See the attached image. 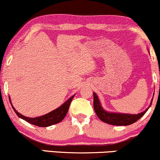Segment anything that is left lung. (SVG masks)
<instances>
[{
	"label": "left lung",
	"mask_w": 160,
	"mask_h": 160,
	"mask_svg": "<svg viewBox=\"0 0 160 160\" xmlns=\"http://www.w3.org/2000/svg\"><path fill=\"white\" fill-rule=\"evenodd\" d=\"M93 97H94V98H93L94 110L98 118L102 121H103L104 122L113 125V126H128V125H131L135 122L141 117L144 115V113L148 111V108L151 106L152 102H153V99H152L151 103H150L148 109L138 113V114H127V113H109V112L105 111L101 106L98 96L95 92L93 93Z\"/></svg>",
	"instance_id": "left-lung-1"
}]
</instances>
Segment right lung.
<instances>
[{
  "label": "right lung",
  "instance_id": "add662e5",
  "mask_svg": "<svg viewBox=\"0 0 160 160\" xmlns=\"http://www.w3.org/2000/svg\"><path fill=\"white\" fill-rule=\"evenodd\" d=\"M74 95H73L72 97H71L67 102H65L62 106H60L59 108H57V109L54 110V111L49 112L47 114H45L43 116H41V117H35V118H30V117H25V116L22 115L21 113H19L15 108H13L12 104V109L15 111V113L17 114V116L20 118L25 120L26 122H29V123L34 125V126H40V127H47V126H52V125L56 124L58 122H60L61 121L65 118V117L67 114L68 111L70 104H71V101H72L73 98H74ZM9 99H10V102L11 104V101L10 97H9Z\"/></svg>",
  "mask_w": 160,
  "mask_h": 160
}]
</instances>
